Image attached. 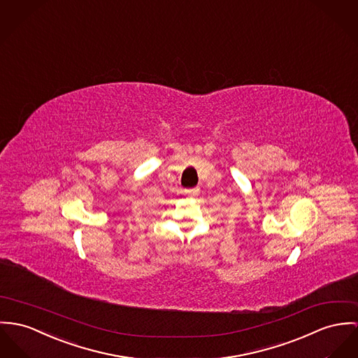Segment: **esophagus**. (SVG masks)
Here are the masks:
<instances>
[{
    "mask_svg": "<svg viewBox=\"0 0 358 358\" xmlns=\"http://www.w3.org/2000/svg\"><path fill=\"white\" fill-rule=\"evenodd\" d=\"M184 192L188 197H196L200 191H199V188H192V189H185Z\"/></svg>",
    "mask_w": 358,
    "mask_h": 358,
    "instance_id": "1",
    "label": "esophagus"
}]
</instances>
